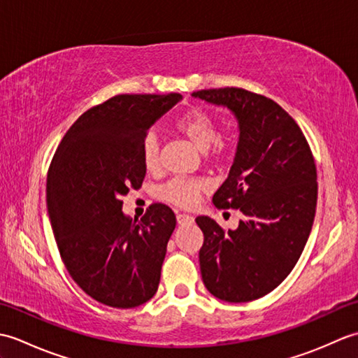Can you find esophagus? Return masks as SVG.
<instances>
[{"mask_svg":"<svg viewBox=\"0 0 358 358\" xmlns=\"http://www.w3.org/2000/svg\"><path fill=\"white\" fill-rule=\"evenodd\" d=\"M177 222L180 226H187L194 223V217L187 214H177Z\"/></svg>","mask_w":358,"mask_h":358,"instance_id":"1","label":"esophagus"}]
</instances>
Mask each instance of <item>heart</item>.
<instances>
[{"label":"heart","mask_w":358,"mask_h":358,"mask_svg":"<svg viewBox=\"0 0 358 358\" xmlns=\"http://www.w3.org/2000/svg\"><path fill=\"white\" fill-rule=\"evenodd\" d=\"M175 131L189 140L200 152L209 150L212 158H223L232 152V143L218 136L215 118L201 109H191L175 121ZM141 159L148 171H157L159 166V146L155 135H146L141 144ZM206 191L203 180L173 178L159 187L158 196L178 208H192L199 201L201 192Z\"/></svg>","instance_id":"b5f03b06"}]
</instances>
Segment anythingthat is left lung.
Listing matches in <instances>:
<instances>
[{
  "mask_svg": "<svg viewBox=\"0 0 358 358\" xmlns=\"http://www.w3.org/2000/svg\"><path fill=\"white\" fill-rule=\"evenodd\" d=\"M226 106L238 120L240 140L229 177L212 196L218 209L243 214L235 231L196 217L204 241L200 269L220 300L262 299L283 281L306 246L317 208V167L306 136L271 98L241 87L192 94Z\"/></svg>",
  "mask_w": 358,
  "mask_h": 358,
  "instance_id": "8db88e82",
  "label": "left lung"
}]
</instances>
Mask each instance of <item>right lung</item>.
Returning <instances> with one entry per match:
<instances>
[{
    "instance_id": "1",
    "label": "right lung",
    "mask_w": 358,
    "mask_h": 358,
    "mask_svg": "<svg viewBox=\"0 0 358 358\" xmlns=\"http://www.w3.org/2000/svg\"><path fill=\"white\" fill-rule=\"evenodd\" d=\"M180 94H123L87 109L58 144L45 201L69 275L106 306L129 309L155 295L177 218L163 203L140 220L123 214V196L143 185L141 144Z\"/></svg>"
}]
</instances>
